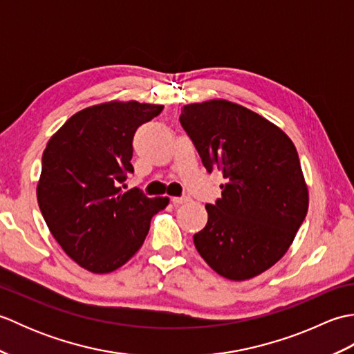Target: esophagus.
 <instances>
[{
    "label": "esophagus",
    "mask_w": 354,
    "mask_h": 354,
    "mask_svg": "<svg viewBox=\"0 0 354 354\" xmlns=\"http://www.w3.org/2000/svg\"><path fill=\"white\" fill-rule=\"evenodd\" d=\"M190 201V198H187V196H181V198H171V202H173V205H181V204H185V202H189Z\"/></svg>",
    "instance_id": "esophagus-1"
}]
</instances>
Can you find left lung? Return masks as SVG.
Returning <instances> with one entry per match:
<instances>
[{
  "label": "left lung",
  "instance_id": "8db88e82",
  "mask_svg": "<svg viewBox=\"0 0 354 354\" xmlns=\"http://www.w3.org/2000/svg\"><path fill=\"white\" fill-rule=\"evenodd\" d=\"M222 196L207 204L194 246L217 274L242 281L265 272L289 250L309 207L298 152L280 127L240 104H187L179 117Z\"/></svg>",
  "mask_w": 354,
  "mask_h": 354
}]
</instances>
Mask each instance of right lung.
Wrapping results in <instances>:
<instances>
[{"label": "right lung", "mask_w": 354, "mask_h": 354, "mask_svg": "<svg viewBox=\"0 0 354 354\" xmlns=\"http://www.w3.org/2000/svg\"><path fill=\"white\" fill-rule=\"evenodd\" d=\"M164 106L111 102L79 111L50 138L42 155L37 202L53 237L94 274L123 266L149 232L150 219L169 198L122 192L129 173L132 140Z\"/></svg>", "instance_id": "obj_1"}]
</instances>
